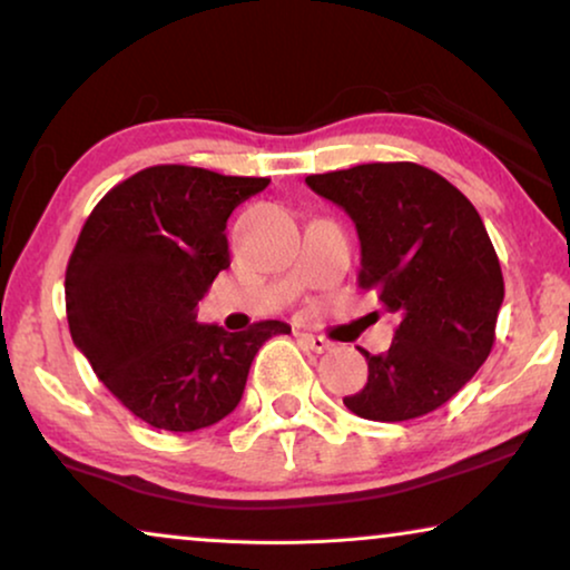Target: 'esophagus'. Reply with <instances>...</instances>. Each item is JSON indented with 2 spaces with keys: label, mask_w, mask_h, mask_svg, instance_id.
Segmentation results:
<instances>
[{
  "label": "esophagus",
  "mask_w": 570,
  "mask_h": 570,
  "mask_svg": "<svg viewBox=\"0 0 570 570\" xmlns=\"http://www.w3.org/2000/svg\"><path fill=\"white\" fill-rule=\"evenodd\" d=\"M298 340L306 345L308 350H314V353H326V350H332L334 345L322 334H311V332H298Z\"/></svg>",
  "instance_id": "obj_1"
}]
</instances>
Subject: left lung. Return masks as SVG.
Instances as JSON below:
<instances>
[{"mask_svg":"<svg viewBox=\"0 0 570 570\" xmlns=\"http://www.w3.org/2000/svg\"><path fill=\"white\" fill-rule=\"evenodd\" d=\"M306 184L353 217L357 285L376 291L400 322L386 353L361 350L368 381L342 402L379 423L439 410L488 361L503 303L501 264L478 209L417 163H365Z\"/></svg>","mask_w":570,"mask_h":570,"instance_id":"left-lung-1","label":"left lung"}]
</instances>
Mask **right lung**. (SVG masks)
<instances>
[{
    "mask_svg": "<svg viewBox=\"0 0 570 570\" xmlns=\"http://www.w3.org/2000/svg\"><path fill=\"white\" fill-rule=\"evenodd\" d=\"M269 178L153 166L98 202L67 264L77 350L131 415L189 433L230 415L254 355L285 322L199 324L197 303L230 267L225 223Z\"/></svg>",
    "mask_w": 570,
    "mask_h": 570,
    "instance_id": "add662e5",
    "label": "right lung"
}]
</instances>
